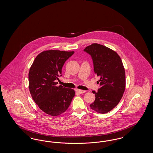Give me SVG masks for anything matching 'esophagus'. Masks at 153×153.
<instances>
[{
	"instance_id": "1",
	"label": "esophagus",
	"mask_w": 153,
	"mask_h": 153,
	"mask_svg": "<svg viewBox=\"0 0 153 153\" xmlns=\"http://www.w3.org/2000/svg\"><path fill=\"white\" fill-rule=\"evenodd\" d=\"M76 91L79 93V94H84L86 91H84V90H80V89H76Z\"/></svg>"
}]
</instances>
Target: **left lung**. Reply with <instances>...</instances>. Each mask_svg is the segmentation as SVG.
<instances>
[{"label": "left lung", "mask_w": 153, "mask_h": 153, "mask_svg": "<svg viewBox=\"0 0 153 153\" xmlns=\"http://www.w3.org/2000/svg\"><path fill=\"white\" fill-rule=\"evenodd\" d=\"M84 51L91 56L94 72L100 77V88L97 92L92 91L96 98L90 107L105 114L117 106L123 95L126 76L122 59L117 52L100 44H92Z\"/></svg>", "instance_id": "1"}]
</instances>
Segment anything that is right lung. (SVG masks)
Listing matches in <instances>:
<instances>
[{
	"label": "right lung",
	"mask_w": 153,
	"mask_h": 153,
	"mask_svg": "<svg viewBox=\"0 0 153 153\" xmlns=\"http://www.w3.org/2000/svg\"><path fill=\"white\" fill-rule=\"evenodd\" d=\"M74 51L51 50L42 51L35 58L29 73L30 92L39 108L51 116H58L68 108L74 91L58 84L66 61Z\"/></svg>",
	"instance_id": "obj_1"
}]
</instances>
